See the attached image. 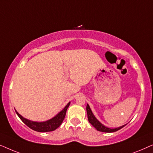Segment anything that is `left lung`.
Here are the masks:
<instances>
[{
    "label": "left lung",
    "mask_w": 153,
    "mask_h": 153,
    "mask_svg": "<svg viewBox=\"0 0 153 153\" xmlns=\"http://www.w3.org/2000/svg\"><path fill=\"white\" fill-rule=\"evenodd\" d=\"M86 111H87V115H88V119L89 123L93 125V126L95 127V128L97 129V130L100 131H102V132H114V131H116L123 128L125 125H123L120 127H118V128L115 129H111L108 128L102 124L101 123L99 122V120H97V119L94 116L93 113H92V111L90 108L88 104H87L86 106Z\"/></svg>",
    "instance_id": "1"
}]
</instances>
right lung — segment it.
Here are the masks:
<instances>
[{
    "instance_id": "1",
    "label": "right lung",
    "mask_w": 153,
    "mask_h": 153,
    "mask_svg": "<svg viewBox=\"0 0 153 153\" xmlns=\"http://www.w3.org/2000/svg\"><path fill=\"white\" fill-rule=\"evenodd\" d=\"M70 102L67 104L63 109L60 111L59 114H58L55 117L53 118L50 119V120L45 121V122H33V121L29 120L28 119L24 118L22 117L19 113L15 111L17 116L19 117V118L23 121L24 124H26L28 127L33 130L39 131V132H47V131H51L55 130L62 124V121H63L66 115V111L68 108L70 106Z\"/></svg>"
}]
</instances>
